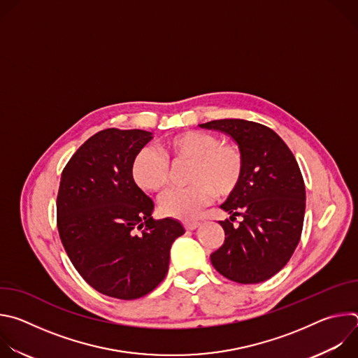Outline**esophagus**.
Masks as SVG:
<instances>
[{
    "mask_svg": "<svg viewBox=\"0 0 358 358\" xmlns=\"http://www.w3.org/2000/svg\"><path fill=\"white\" fill-rule=\"evenodd\" d=\"M182 225H184V228H185L187 231H192V229H195V228L199 227V222H198V221H184Z\"/></svg>",
    "mask_w": 358,
    "mask_h": 358,
    "instance_id": "esophagus-1",
    "label": "esophagus"
}]
</instances>
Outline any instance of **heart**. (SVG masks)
<instances>
[{"instance_id":"heart-1","label":"heart","mask_w":358,"mask_h":358,"mask_svg":"<svg viewBox=\"0 0 358 358\" xmlns=\"http://www.w3.org/2000/svg\"><path fill=\"white\" fill-rule=\"evenodd\" d=\"M166 157L150 145L141 147L133 157L130 174L134 184L150 192H159L169 184L167 159H191L189 185L173 188L160 199L164 215L189 220L211 202L214 194L228 195L239 184L243 174L241 150L229 143H220L207 131L187 130L169 137L163 143Z\"/></svg>"}]
</instances>
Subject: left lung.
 <instances>
[{"label":"left lung","instance_id":"8db88e82","mask_svg":"<svg viewBox=\"0 0 358 358\" xmlns=\"http://www.w3.org/2000/svg\"><path fill=\"white\" fill-rule=\"evenodd\" d=\"M229 136L243 157V174L221 208L234 226L221 221L222 246L211 264L227 279L261 283L276 275L290 259L301 235L306 189L293 152L269 127L242 119H222L199 124Z\"/></svg>","mask_w":358,"mask_h":358}]
</instances>
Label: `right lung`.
<instances>
[{
    "label": "right lung",
    "mask_w": 358,
    "mask_h": 358,
    "mask_svg": "<svg viewBox=\"0 0 358 358\" xmlns=\"http://www.w3.org/2000/svg\"><path fill=\"white\" fill-rule=\"evenodd\" d=\"M151 138L137 129L96 133L64 169L57 198L71 262L93 289L123 300L157 287L173 242L185 232L174 218L152 220L155 202L131 178L133 157Z\"/></svg>",
    "instance_id": "1"
}]
</instances>
